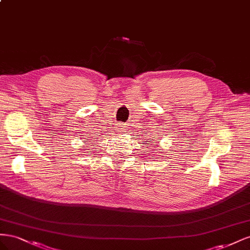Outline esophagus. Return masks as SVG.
I'll use <instances>...</instances> for the list:
<instances>
[{"label":"esophagus","mask_w":250,"mask_h":250,"mask_svg":"<svg viewBox=\"0 0 250 250\" xmlns=\"http://www.w3.org/2000/svg\"><path fill=\"white\" fill-rule=\"evenodd\" d=\"M125 131V125H118V132H120V133H124Z\"/></svg>","instance_id":"obj_1"}]
</instances>
